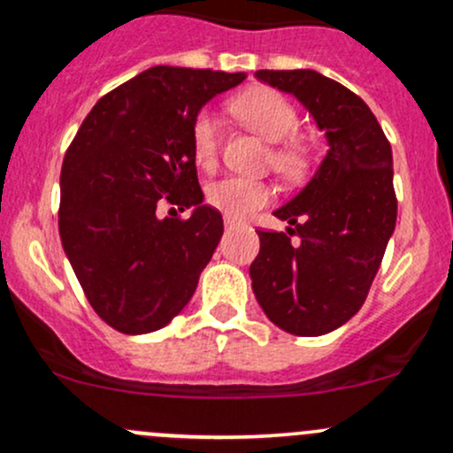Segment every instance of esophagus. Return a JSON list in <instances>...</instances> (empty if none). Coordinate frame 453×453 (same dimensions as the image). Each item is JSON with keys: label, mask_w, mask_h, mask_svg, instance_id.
I'll list each match as a JSON object with an SVG mask.
<instances>
[{"label": "esophagus", "mask_w": 453, "mask_h": 453, "mask_svg": "<svg viewBox=\"0 0 453 453\" xmlns=\"http://www.w3.org/2000/svg\"><path fill=\"white\" fill-rule=\"evenodd\" d=\"M234 227H236V221H234V219H226V230L230 232V230H234Z\"/></svg>", "instance_id": "obj_1"}]
</instances>
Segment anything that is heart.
Masks as SVG:
<instances>
[{
	"mask_svg": "<svg viewBox=\"0 0 453 453\" xmlns=\"http://www.w3.org/2000/svg\"><path fill=\"white\" fill-rule=\"evenodd\" d=\"M234 111L243 118L256 134L265 140L278 142L272 150V164L278 173L287 177L303 175L307 168V149L294 138L298 131V111L285 96L272 89H254L234 100ZM221 122L212 111H201L193 125V149L201 166L210 168L219 153ZM273 188L267 181L252 177L227 175L212 181L205 190V199L212 208L221 210L230 219H245L269 203Z\"/></svg>",
	"mask_w": 453,
	"mask_h": 453,
	"instance_id": "heart-1",
	"label": "heart"
}]
</instances>
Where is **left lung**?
I'll return each instance as SVG.
<instances>
[{
  "instance_id": "8db88e82",
  "label": "left lung",
  "mask_w": 453,
  "mask_h": 453,
  "mask_svg": "<svg viewBox=\"0 0 453 453\" xmlns=\"http://www.w3.org/2000/svg\"><path fill=\"white\" fill-rule=\"evenodd\" d=\"M256 79L296 96L328 150L311 181L273 212L291 227L258 230L252 289L278 328L324 335L362 309L395 232L390 142L357 94L319 72L258 70Z\"/></svg>"
}]
</instances>
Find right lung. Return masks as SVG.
Returning <instances> with one entry per match:
<instances>
[{
  "label": "right lung",
  "instance_id": "obj_1",
  "mask_svg": "<svg viewBox=\"0 0 453 453\" xmlns=\"http://www.w3.org/2000/svg\"><path fill=\"white\" fill-rule=\"evenodd\" d=\"M245 72L155 65L94 104L61 168L58 232L94 311L116 331L166 326L193 298L223 234L193 149L201 107ZM168 200L188 219L157 217Z\"/></svg>",
  "mask_w": 453,
  "mask_h": 453
}]
</instances>
